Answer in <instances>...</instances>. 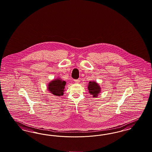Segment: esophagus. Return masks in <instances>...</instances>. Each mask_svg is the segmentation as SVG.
Returning a JSON list of instances; mask_svg holds the SVG:
<instances>
[{"mask_svg":"<svg viewBox=\"0 0 152 152\" xmlns=\"http://www.w3.org/2000/svg\"><path fill=\"white\" fill-rule=\"evenodd\" d=\"M74 82L77 83H78L80 82V80L79 79H75V80H74Z\"/></svg>","mask_w":152,"mask_h":152,"instance_id":"obj_1","label":"esophagus"}]
</instances>
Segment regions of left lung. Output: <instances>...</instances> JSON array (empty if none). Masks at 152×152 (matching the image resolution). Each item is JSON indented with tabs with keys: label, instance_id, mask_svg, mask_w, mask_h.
Here are the masks:
<instances>
[{
	"label": "left lung",
	"instance_id": "obj_1",
	"mask_svg": "<svg viewBox=\"0 0 152 152\" xmlns=\"http://www.w3.org/2000/svg\"><path fill=\"white\" fill-rule=\"evenodd\" d=\"M88 90L91 95L96 97L101 92V87L100 85L95 81H90L88 85Z\"/></svg>",
	"mask_w": 152,
	"mask_h": 152
}]
</instances>
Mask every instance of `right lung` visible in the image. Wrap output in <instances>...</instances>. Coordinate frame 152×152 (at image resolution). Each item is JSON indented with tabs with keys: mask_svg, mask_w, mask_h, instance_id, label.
<instances>
[{
	"mask_svg": "<svg viewBox=\"0 0 152 152\" xmlns=\"http://www.w3.org/2000/svg\"><path fill=\"white\" fill-rule=\"evenodd\" d=\"M66 82L58 78L51 80L47 86V90L53 95L61 96L64 95Z\"/></svg>",
	"mask_w": 152,
	"mask_h": 152,
	"instance_id": "obj_1",
	"label": "right lung"
}]
</instances>
